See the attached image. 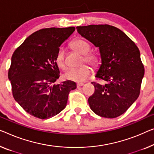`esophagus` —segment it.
<instances>
[{"instance_id":"1","label":"esophagus","mask_w":154,"mask_h":154,"mask_svg":"<svg viewBox=\"0 0 154 154\" xmlns=\"http://www.w3.org/2000/svg\"><path fill=\"white\" fill-rule=\"evenodd\" d=\"M82 86H84V83H77V88H79V87Z\"/></svg>"}]
</instances>
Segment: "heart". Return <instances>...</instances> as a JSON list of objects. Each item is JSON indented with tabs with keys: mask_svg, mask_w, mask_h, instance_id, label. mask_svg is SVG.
Returning a JSON list of instances; mask_svg holds the SVG:
<instances>
[{
	"mask_svg": "<svg viewBox=\"0 0 154 154\" xmlns=\"http://www.w3.org/2000/svg\"><path fill=\"white\" fill-rule=\"evenodd\" d=\"M70 46L75 51L83 54L82 62L90 63L93 66H96L98 64V58L97 55L93 52H89L91 49L90 44L86 40L82 38H77L71 41ZM57 66L61 69L65 70L66 64L65 62V51L63 48H59L57 50L54 58ZM91 73V68L86 64L82 65L79 68H70L63 75L64 79L75 82H83Z\"/></svg>",
	"mask_w": 154,
	"mask_h": 154,
	"instance_id": "b5f03b06",
	"label": "heart"
}]
</instances>
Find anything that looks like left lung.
I'll return each instance as SVG.
<instances>
[{
	"mask_svg": "<svg viewBox=\"0 0 154 154\" xmlns=\"http://www.w3.org/2000/svg\"><path fill=\"white\" fill-rule=\"evenodd\" d=\"M79 34L99 48L102 59L95 77L107 83L92 82L95 92L88 102L103 118L121 116L140 95L144 69L137 45L122 31L109 25L77 27Z\"/></svg>",
	"mask_w": 154,
	"mask_h": 154,
	"instance_id": "8db88e82",
	"label": "left lung"
}]
</instances>
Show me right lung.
Returning a JSON list of instances; mask_svg holds the SVG:
<instances>
[{
	"label": "right lung",
	"mask_w": 154,
	"mask_h": 154,
	"mask_svg": "<svg viewBox=\"0 0 154 154\" xmlns=\"http://www.w3.org/2000/svg\"><path fill=\"white\" fill-rule=\"evenodd\" d=\"M75 27L43 28L29 35L11 57L8 78L14 100L27 113L45 120L65 109L69 93L76 84L65 81L53 84L59 77L54 58Z\"/></svg>",
	"instance_id": "obj_1"
}]
</instances>
